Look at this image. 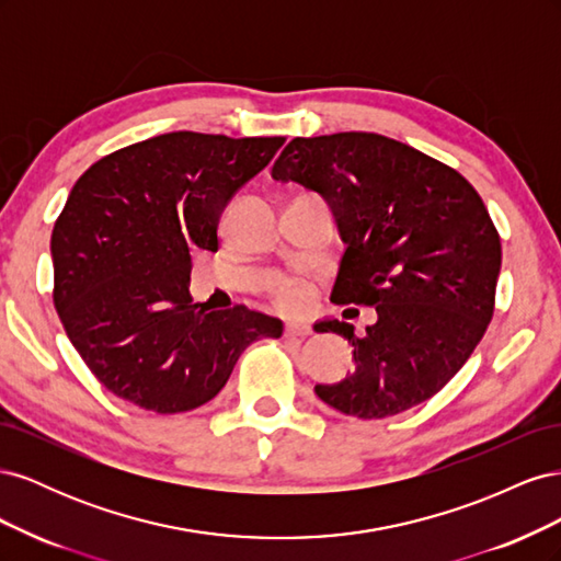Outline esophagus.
<instances>
[{
  "mask_svg": "<svg viewBox=\"0 0 561 561\" xmlns=\"http://www.w3.org/2000/svg\"><path fill=\"white\" fill-rule=\"evenodd\" d=\"M285 336H309L311 334V328L307 325V322H285Z\"/></svg>",
  "mask_w": 561,
  "mask_h": 561,
  "instance_id": "1",
  "label": "esophagus"
}]
</instances>
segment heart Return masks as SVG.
<instances>
[{
    "mask_svg": "<svg viewBox=\"0 0 561 561\" xmlns=\"http://www.w3.org/2000/svg\"><path fill=\"white\" fill-rule=\"evenodd\" d=\"M276 307L290 313H301L311 307L313 301V285L307 278H283L271 290Z\"/></svg>",
    "mask_w": 561,
    "mask_h": 561,
    "instance_id": "b5f03b06",
    "label": "heart"
}]
</instances>
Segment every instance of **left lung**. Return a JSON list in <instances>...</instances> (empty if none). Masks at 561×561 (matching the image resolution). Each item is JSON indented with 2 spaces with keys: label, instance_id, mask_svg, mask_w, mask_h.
Instances as JSON below:
<instances>
[{
  "label": "left lung",
  "instance_id": "left-lung-1",
  "mask_svg": "<svg viewBox=\"0 0 561 561\" xmlns=\"http://www.w3.org/2000/svg\"><path fill=\"white\" fill-rule=\"evenodd\" d=\"M274 178L330 203L346 252L336 304L379 320H322L353 346L355 369L316 396L346 416L386 419L426 402L466 365L496 304L501 239L474 186L454 168L379 133L295 138Z\"/></svg>",
  "mask_w": 561,
  "mask_h": 561
}]
</instances>
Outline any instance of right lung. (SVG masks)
I'll return each mask as SVG.
<instances>
[{"mask_svg": "<svg viewBox=\"0 0 561 561\" xmlns=\"http://www.w3.org/2000/svg\"><path fill=\"white\" fill-rule=\"evenodd\" d=\"M285 138L178 130L116 149L72 186L50 233L54 304L81 360L116 398L180 414L225 388L283 322L190 297L192 252H217L229 198Z\"/></svg>", "mask_w": 561, "mask_h": 561, "instance_id": "1", "label": "right lung"}]
</instances>
